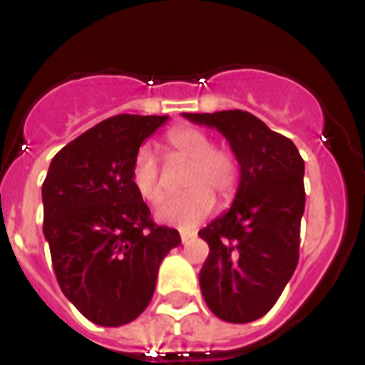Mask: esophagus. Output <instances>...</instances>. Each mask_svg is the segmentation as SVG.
Returning a JSON list of instances; mask_svg holds the SVG:
<instances>
[{"mask_svg":"<svg viewBox=\"0 0 365 365\" xmlns=\"http://www.w3.org/2000/svg\"><path fill=\"white\" fill-rule=\"evenodd\" d=\"M192 237H193V234H185V232L180 234V241H182V245H188L190 241H192Z\"/></svg>","mask_w":365,"mask_h":365,"instance_id":"34e87169","label":"esophagus"}]
</instances>
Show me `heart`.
Masks as SVG:
<instances>
[{"instance_id": "1", "label": "heart", "mask_w": 365, "mask_h": 365, "mask_svg": "<svg viewBox=\"0 0 365 365\" xmlns=\"http://www.w3.org/2000/svg\"><path fill=\"white\" fill-rule=\"evenodd\" d=\"M168 146L180 159L190 163L185 177L186 193L164 201L155 217L180 230H192L212 214L214 193L228 201L240 185V163L227 148L214 146L210 135L197 128H177L168 133ZM131 185L146 202H159L164 197L160 166L150 144L137 150L131 163Z\"/></svg>"}]
</instances>
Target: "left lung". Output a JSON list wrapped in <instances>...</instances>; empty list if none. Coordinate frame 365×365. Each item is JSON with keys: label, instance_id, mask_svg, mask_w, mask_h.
Listing matches in <instances>:
<instances>
[{"label": "left lung", "instance_id": "8db88e82", "mask_svg": "<svg viewBox=\"0 0 365 365\" xmlns=\"http://www.w3.org/2000/svg\"><path fill=\"white\" fill-rule=\"evenodd\" d=\"M182 117L221 131L241 166L230 210L199 230L210 247L199 283L217 318L248 324L272 309L298 265L305 163L291 138L241 109Z\"/></svg>", "mask_w": 365, "mask_h": 365}]
</instances>
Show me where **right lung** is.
Returning a JSON list of instances; mask_svg holds the SVG:
<instances>
[{
	"mask_svg": "<svg viewBox=\"0 0 365 365\" xmlns=\"http://www.w3.org/2000/svg\"><path fill=\"white\" fill-rule=\"evenodd\" d=\"M157 115H117L54 155L41 186L43 234L66 298L102 327L130 324L150 305L159 267L179 247L131 185L140 144L164 124Z\"/></svg>",
	"mask_w": 365,
	"mask_h": 365,
	"instance_id": "1",
	"label": "right lung"
}]
</instances>
